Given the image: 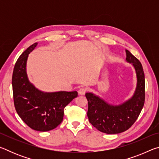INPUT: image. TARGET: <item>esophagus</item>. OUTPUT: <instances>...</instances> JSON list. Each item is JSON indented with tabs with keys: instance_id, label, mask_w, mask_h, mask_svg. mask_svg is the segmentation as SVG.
Instances as JSON below:
<instances>
[{
	"instance_id": "obj_1",
	"label": "esophagus",
	"mask_w": 159,
	"mask_h": 159,
	"mask_svg": "<svg viewBox=\"0 0 159 159\" xmlns=\"http://www.w3.org/2000/svg\"><path fill=\"white\" fill-rule=\"evenodd\" d=\"M85 92H86V89H85V88H80L79 90V95H85Z\"/></svg>"
}]
</instances>
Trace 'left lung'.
Masks as SVG:
<instances>
[{
	"label": "left lung",
	"mask_w": 159,
	"mask_h": 159,
	"mask_svg": "<svg viewBox=\"0 0 159 159\" xmlns=\"http://www.w3.org/2000/svg\"><path fill=\"white\" fill-rule=\"evenodd\" d=\"M126 61L135 71L137 85L133 96L122 104L114 105L93 93H85L88 102L87 116L89 122L98 130L107 134H118L130 128L138 119L144 104V74L138 59L125 50Z\"/></svg>",
	"instance_id": "8db88e82"
}]
</instances>
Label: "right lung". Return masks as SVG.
<instances>
[{
  "instance_id": "add662e5",
  "label": "right lung",
  "mask_w": 159,
  "mask_h": 159,
  "mask_svg": "<svg viewBox=\"0 0 159 159\" xmlns=\"http://www.w3.org/2000/svg\"><path fill=\"white\" fill-rule=\"evenodd\" d=\"M35 43L20 56L12 74V85L16 111L29 127L37 131H49L61 123L64 109L78 96L76 91L44 92L29 81L26 62Z\"/></svg>"
}]
</instances>
